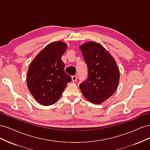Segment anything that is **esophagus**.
I'll use <instances>...</instances> for the list:
<instances>
[{"mask_svg":"<svg viewBox=\"0 0 150 150\" xmlns=\"http://www.w3.org/2000/svg\"><path fill=\"white\" fill-rule=\"evenodd\" d=\"M77 79H78V78H77V76H72V81H73V82L76 81Z\"/></svg>","mask_w":150,"mask_h":150,"instance_id":"esophagus-1","label":"esophagus"}]
</instances>
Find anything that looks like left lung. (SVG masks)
<instances>
[{
  "mask_svg": "<svg viewBox=\"0 0 150 150\" xmlns=\"http://www.w3.org/2000/svg\"><path fill=\"white\" fill-rule=\"evenodd\" d=\"M88 66V76L79 85L83 96L94 104H101L114 94L120 81L115 59L101 44L88 42L79 47Z\"/></svg>",
  "mask_w": 150,
  "mask_h": 150,
  "instance_id": "left-lung-1",
  "label": "left lung"
}]
</instances>
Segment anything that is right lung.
Here are the masks:
<instances>
[{
  "label": "right lung",
  "instance_id": "1",
  "mask_svg": "<svg viewBox=\"0 0 150 150\" xmlns=\"http://www.w3.org/2000/svg\"><path fill=\"white\" fill-rule=\"evenodd\" d=\"M67 44L61 41L49 44L29 65L27 84L31 94L44 106L55 104L61 96L71 77L64 71L61 60Z\"/></svg>",
  "mask_w": 150,
  "mask_h": 150
}]
</instances>
